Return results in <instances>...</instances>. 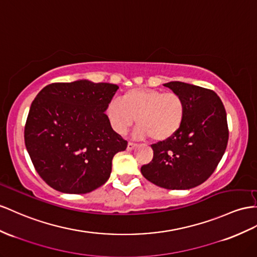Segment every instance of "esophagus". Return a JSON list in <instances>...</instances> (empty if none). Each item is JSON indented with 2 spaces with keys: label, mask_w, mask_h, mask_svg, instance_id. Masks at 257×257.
Here are the masks:
<instances>
[{
  "label": "esophagus",
  "mask_w": 257,
  "mask_h": 257,
  "mask_svg": "<svg viewBox=\"0 0 257 257\" xmlns=\"http://www.w3.org/2000/svg\"><path fill=\"white\" fill-rule=\"evenodd\" d=\"M136 147H137V143H134V142H128L127 150H128V151H131V150H134Z\"/></svg>",
  "instance_id": "1"
}]
</instances>
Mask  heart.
<instances>
[{"mask_svg":"<svg viewBox=\"0 0 257 257\" xmlns=\"http://www.w3.org/2000/svg\"><path fill=\"white\" fill-rule=\"evenodd\" d=\"M186 115L183 98L174 92L155 89H131L120 101H110L105 116L117 134L124 135L136 121L137 138L151 137L154 141H165L178 133Z\"/></svg>","mask_w":257,"mask_h":257,"instance_id":"1","label":"heart"}]
</instances>
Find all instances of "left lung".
I'll return each mask as SVG.
<instances>
[{
	"instance_id": "obj_1",
	"label": "left lung",
	"mask_w": 257,
	"mask_h": 257,
	"mask_svg": "<svg viewBox=\"0 0 257 257\" xmlns=\"http://www.w3.org/2000/svg\"><path fill=\"white\" fill-rule=\"evenodd\" d=\"M164 85L183 98L185 119L176 135L151 146L153 160L141 167V173L161 188L191 189L209 178L225 153L226 109L213 90L180 81Z\"/></svg>"
}]
</instances>
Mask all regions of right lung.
Returning a JSON list of instances; mask_svg holds the SVG:
<instances>
[{
	"mask_svg": "<svg viewBox=\"0 0 257 257\" xmlns=\"http://www.w3.org/2000/svg\"><path fill=\"white\" fill-rule=\"evenodd\" d=\"M118 88L77 80L51 83L39 92L26 121L25 144L51 188L84 194L108 180L114 155L127 148L105 116Z\"/></svg>",
	"mask_w": 257,
	"mask_h": 257,
	"instance_id": "1",
	"label": "right lung"
}]
</instances>
